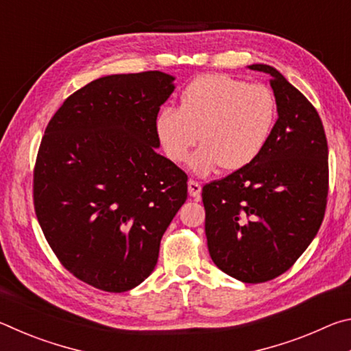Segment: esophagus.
I'll return each instance as SVG.
<instances>
[{"mask_svg": "<svg viewBox=\"0 0 351 351\" xmlns=\"http://www.w3.org/2000/svg\"><path fill=\"white\" fill-rule=\"evenodd\" d=\"M187 186H189V193H190V197L198 198V197H199V193H201V184H199L198 181H195V180H189Z\"/></svg>", "mask_w": 351, "mask_h": 351, "instance_id": "34e87169", "label": "esophagus"}]
</instances>
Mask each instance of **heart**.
<instances>
[{
  "mask_svg": "<svg viewBox=\"0 0 351 351\" xmlns=\"http://www.w3.org/2000/svg\"><path fill=\"white\" fill-rule=\"evenodd\" d=\"M278 106L274 91L261 83L224 74L201 75L184 88L180 106H164L154 117V132L173 162L190 159V167L207 175L217 167H246L268 145L276 130Z\"/></svg>",
  "mask_w": 351,
  "mask_h": 351,
  "instance_id": "b5f03b06",
  "label": "heart"
}]
</instances>
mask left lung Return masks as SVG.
<instances>
[{"mask_svg": "<svg viewBox=\"0 0 351 351\" xmlns=\"http://www.w3.org/2000/svg\"><path fill=\"white\" fill-rule=\"evenodd\" d=\"M271 75L278 119L268 145L246 167L203 187L209 254L245 283L272 280L316 237L328 198V144L317 110L277 69Z\"/></svg>", "mask_w": 351, "mask_h": 351, "instance_id": "left-lung-1", "label": "left lung"}]
</instances>
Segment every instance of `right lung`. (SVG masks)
Wrapping results in <instances>:
<instances>
[{"instance_id": "right-lung-1", "label": "right lung", "mask_w": 351, "mask_h": 351, "mask_svg": "<svg viewBox=\"0 0 351 351\" xmlns=\"http://www.w3.org/2000/svg\"><path fill=\"white\" fill-rule=\"evenodd\" d=\"M161 71L106 75L64 100L34 167V207L71 274L123 293L152 274L187 199V175L156 153L154 117L173 93Z\"/></svg>"}]
</instances>
